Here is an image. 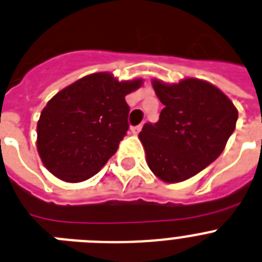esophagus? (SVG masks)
<instances>
[{"label": "esophagus", "mask_w": 262, "mask_h": 262, "mask_svg": "<svg viewBox=\"0 0 262 262\" xmlns=\"http://www.w3.org/2000/svg\"><path fill=\"white\" fill-rule=\"evenodd\" d=\"M140 129H142V124H139V126H135V127H131V133H133L134 135H138V134L140 133Z\"/></svg>", "instance_id": "obj_1"}]
</instances>
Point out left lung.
<instances>
[{"instance_id":"8db88e82","label":"left lung","mask_w":262,"mask_h":262,"mask_svg":"<svg viewBox=\"0 0 262 262\" xmlns=\"http://www.w3.org/2000/svg\"><path fill=\"white\" fill-rule=\"evenodd\" d=\"M152 87L164 108L139 134L147 164L163 182H184L224 151L237 108L220 89L196 78L173 84L154 79Z\"/></svg>"}]
</instances>
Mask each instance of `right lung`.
<instances>
[{"instance_id": "add662e5", "label": "right lung", "mask_w": 262, "mask_h": 262, "mask_svg": "<svg viewBox=\"0 0 262 262\" xmlns=\"http://www.w3.org/2000/svg\"><path fill=\"white\" fill-rule=\"evenodd\" d=\"M143 79L110 73L80 78L51 98L37 124V149L45 167L63 182L79 183L100 171L128 129L127 94Z\"/></svg>"}]
</instances>
